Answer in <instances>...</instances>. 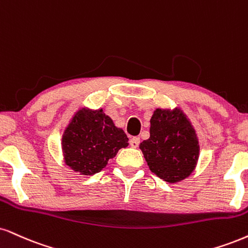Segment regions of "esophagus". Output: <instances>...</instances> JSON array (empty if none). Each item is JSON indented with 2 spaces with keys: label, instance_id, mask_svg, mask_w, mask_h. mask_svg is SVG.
<instances>
[{
  "label": "esophagus",
  "instance_id": "1",
  "mask_svg": "<svg viewBox=\"0 0 248 248\" xmlns=\"http://www.w3.org/2000/svg\"><path fill=\"white\" fill-rule=\"evenodd\" d=\"M129 144H130V147H132V148L139 147V144H140L139 137H132V139H130V141H129Z\"/></svg>",
  "mask_w": 248,
  "mask_h": 248
}]
</instances>
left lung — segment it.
I'll use <instances>...</instances> for the list:
<instances>
[{"mask_svg":"<svg viewBox=\"0 0 248 248\" xmlns=\"http://www.w3.org/2000/svg\"><path fill=\"white\" fill-rule=\"evenodd\" d=\"M140 149L150 171L170 184L188 178L199 162L198 134L180 107L155 109L150 137L140 144Z\"/></svg>","mask_w":248,"mask_h":248,"instance_id":"8db88e82","label":"left lung"}]
</instances>
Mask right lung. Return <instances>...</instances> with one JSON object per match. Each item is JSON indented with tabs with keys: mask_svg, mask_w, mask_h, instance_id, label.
Wrapping results in <instances>:
<instances>
[{
	"mask_svg": "<svg viewBox=\"0 0 248 248\" xmlns=\"http://www.w3.org/2000/svg\"><path fill=\"white\" fill-rule=\"evenodd\" d=\"M128 144L126 133L115 126L103 108L89 107H80L74 113L61 140L65 165L86 177L100 172Z\"/></svg>",
	"mask_w": 248,
	"mask_h": 248,
	"instance_id": "add662e5",
	"label": "right lung"
}]
</instances>
